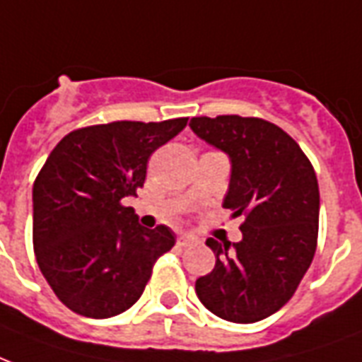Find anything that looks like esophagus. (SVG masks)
<instances>
[{
  "instance_id": "34e87169",
  "label": "esophagus",
  "mask_w": 362,
  "mask_h": 362,
  "mask_svg": "<svg viewBox=\"0 0 362 362\" xmlns=\"http://www.w3.org/2000/svg\"><path fill=\"white\" fill-rule=\"evenodd\" d=\"M193 239L189 235H178V239H176V245H178V247H192L193 245Z\"/></svg>"
}]
</instances>
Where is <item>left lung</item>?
Listing matches in <instances>:
<instances>
[{
  "label": "left lung",
  "instance_id": "8db88e82",
  "mask_svg": "<svg viewBox=\"0 0 362 362\" xmlns=\"http://www.w3.org/2000/svg\"><path fill=\"white\" fill-rule=\"evenodd\" d=\"M189 127L230 157L224 206L243 218L239 243L206 239L216 264L195 281V292L220 319L262 321L291 300L315 256V170L302 148L269 121L218 115L193 117Z\"/></svg>",
  "mask_w": 362,
  "mask_h": 362
}]
</instances>
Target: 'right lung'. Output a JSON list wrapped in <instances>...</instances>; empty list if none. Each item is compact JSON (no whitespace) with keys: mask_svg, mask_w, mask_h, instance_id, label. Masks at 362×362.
I'll return each instance as SVG.
<instances>
[{"mask_svg":"<svg viewBox=\"0 0 362 362\" xmlns=\"http://www.w3.org/2000/svg\"><path fill=\"white\" fill-rule=\"evenodd\" d=\"M186 123L85 127L47 157L32 193L34 252L66 308L90 319L119 315L142 296L157 258L175 247L170 228H142L125 201L144 186L151 153Z\"/></svg>","mask_w":362,"mask_h":362,"instance_id":"obj_1","label":"right lung"}]
</instances>
